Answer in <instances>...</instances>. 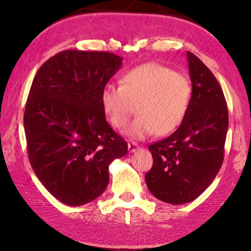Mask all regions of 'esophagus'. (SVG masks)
<instances>
[{"mask_svg": "<svg viewBox=\"0 0 251 251\" xmlns=\"http://www.w3.org/2000/svg\"><path fill=\"white\" fill-rule=\"evenodd\" d=\"M127 146H128V152H131V153H133V152L137 151V150H139V146H138L135 143H128Z\"/></svg>", "mask_w": 251, "mask_h": 251, "instance_id": "obj_1", "label": "esophagus"}]
</instances>
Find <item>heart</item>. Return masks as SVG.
<instances>
[{"mask_svg": "<svg viewBox=\"0 0 251 251\" xmlns=\"http://www.w3.org/2000/svg\"><path fill=\"white\" fill-rule=\"evenodd\" d=\"M191 94L188 76L160 63L149 62L124 74L120 86H105L101 103L108 122L116 128L127 125L137 106L138 117L127 135L145 139L153 133L170 134L179 127L188 113Z\"/></svg>", "mask_w": 251, "mask_h": 251, "instance_id": "b5f03b06", "label": "heart"}]
</instances>
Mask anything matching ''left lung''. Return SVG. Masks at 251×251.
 <instances>
[{"label":"left lung","instance_id":"left-lung-1","mask_svg":"<svg viewBox=\"0 0 251 251\" xmlns=\"http://www.w3.org/2000/svg\"><path fill=\"white\" fill-rule=\"evenodd\" d=\"M186 56L192 82L188 113L170 137L149 146L153 165L145 176L151 194L175 205L195 201L215 179L229 126L217 79L195 54L188 51Z\"/></svg>","mask_w":251,"mask_h":251}]
</instances>
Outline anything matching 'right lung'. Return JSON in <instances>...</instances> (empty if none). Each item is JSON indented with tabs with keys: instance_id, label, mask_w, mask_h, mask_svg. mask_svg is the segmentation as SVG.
Instances as JSON below:
<instances>
[{
	"instance_id": "right-lung-1",
	"label": "right lung",
	"mask_w": 251,
	"mask_h": 251,
	"mask_svg": "<svg viewBox=\"0 0 251 251\" xmlns=\"http://www.w3.org/2000/svg\"><path fill=\"white\" fill-rule=\"evenodd\" d=\"M122 61L107 51L63 50L43 63L31 83L24 117L28 158L43 186L66 205L99 197L108 165L127 153L101 103Z\"/></svg>"
}]
</instances>
